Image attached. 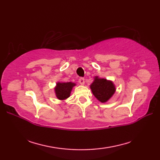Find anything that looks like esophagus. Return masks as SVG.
I'll use <instances>...</instances> for the list:
<instances>
[{
    "label": "esophagus",
    "mask_w": 160,
    "mask_h": 160,
    "mask_svg": "<svg viewBox=\"0 0 160 160\" xmlns=\"http://www.w3.org/2000/svg\"><path fill=\"white\" fill-rule=\"evenodd\" d=\"M78 82H79V83L81 84V85H84V82H85V81H84V79L83 78H80L79 80H78Z\"/></svg>",
    "instance_id": "1"
}]
</instances>
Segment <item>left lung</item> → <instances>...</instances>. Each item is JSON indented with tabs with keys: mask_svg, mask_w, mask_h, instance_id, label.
<instances>
[{
	"mask_svg": "<svg viewBox=\"0 0 160 160\" xmlns=\"http://www.w3.org/2000/svg\"><path fill=\"white\" fill-rule=\"evenodd\" d=\"M93 96L102 103H105L113 96L116 89L111 80L101 78L98 76L94 77L93 82L90 85Z\"/></svg>",
	"mask_w": 160,
	"mask_h": 160,
	"instance_id": "left-lung-1",
	"label": "left lung"
}]
</instances>
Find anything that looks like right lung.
Here are the masks:
<instances>
[{"mask_svg":"<svg viewBox=\"0 0 160 160\" xmlns=\"http://www.w3.org/2000/svg\"><path fill=\"white\" fill-rule=\"evenodd\" d=\"M76 84L72 82H57L56 87H54L56 96L60 100H64L69 98L73 87Z\"/></svg>","mask_w":160,"mask_h":160,"instance_id":"add662e5","label":"right lung"}]
</instances>
